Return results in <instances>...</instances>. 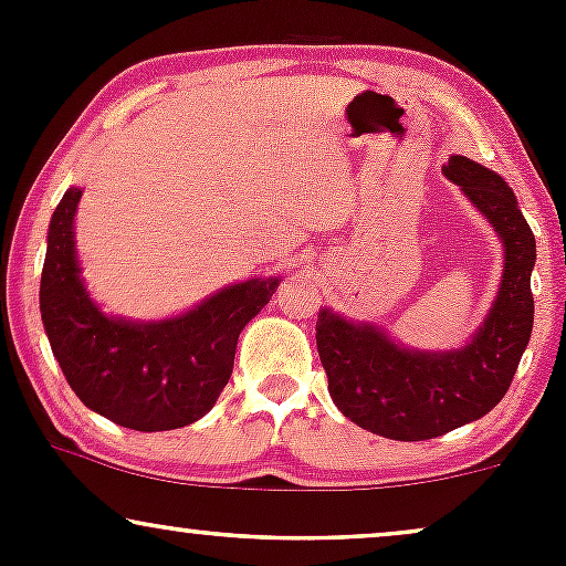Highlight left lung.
I'll return each instance as SVG.
<instances>
[{
    "label": "left lung",
    "instance_id": "obj_1",
    "mask_svg": "<svg viewBox=\"0 0 566 566\" xmlns=\"http://www.w3.org/2000/svg\"><path fill=\"white\" fill-rule=\"evenodd\" d=\"M444 175L463 188L503 239L505 263L492 311L469 346L409 350L373 324L319 311L316 348L329 396L356 426L396 441H423L484 418L509 391L532 335L535 237L497 172L452 157Z\"/></svg>",
    "mask_w": 566,
    "mask_h": 566
}]
</instances>
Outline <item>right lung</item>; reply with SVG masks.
<instances>
[{
    "instance_id": "obj_1",
    "label": "right lung",
    "mask_w": 566,
    "mask_h": 566,
    "mask_svg": "<svg viewBox=\"0 0 566 566\" xmlns=\"http://www.w3.org/2000/svg\"><path fill=\"white\" fill-rule=\"evenodd\" d=\"M80 188H69L55 207L39 287L44 333L71 391L84 407L133 431L193 423L218 401L231 378L239 333L282 279L231 284L175 319H114L90 301L80 279Z\"/></svg>"
}]
</instances>
